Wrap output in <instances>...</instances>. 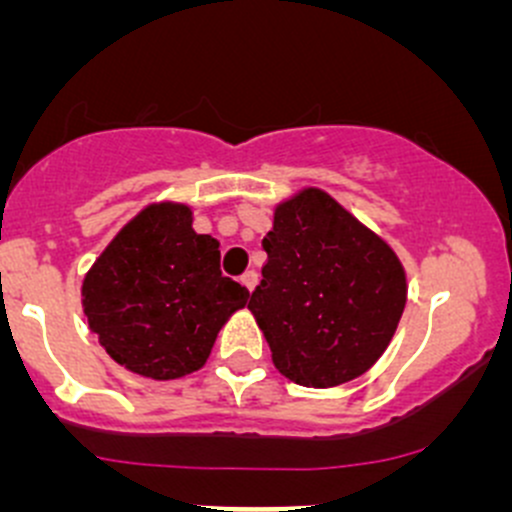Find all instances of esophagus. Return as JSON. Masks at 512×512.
<instances>
[{
	"mask_svg": "<svg viewBox=\"0 0 512 512\" xmlns=\"http://www.w3.org/2000/svg\"><path fill=\"white\" fill-rule=\"evenodd\" d=\"M257 280H260V275H257L255 270H247V272H242V285H245L247 289H255V285H257Z\"/></svg>",
	"mask_w": 512,
	"mask_h": 512,
	"instance_id": "1",
	"label": "esophagus"
}]
</instances>
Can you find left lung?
I'll return each mask as SVG.
<instances>
[{
    "label": "left lung",
    "instance_id": "obj_1",
    "mask_svg": "<svg viewBox=\"0 0 512 512\" xmlns=\"http://www.w3.org/2000/svg\"><path fill=\"white\" fill-rule=\"evenodd\" d=\"M250 309L277 369L299 386L352 381L389 347L406 304L399 257L322 190L275 210Z\"/></svg>",
    "mask_w": 512,
    "mask_h": 512
}]
</instances>
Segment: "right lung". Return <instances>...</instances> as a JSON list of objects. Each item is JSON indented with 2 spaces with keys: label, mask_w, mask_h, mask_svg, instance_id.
Segmentation results:
<instances>
[{
  "label": "right lung",
  "mask_w": 512,
  "mask_h": 512,
  "mask_svg": "<svg viewBox=\"0 0 512 512\" xmlns=\"http://www.w3.org/2000/svg\"><path fill=\"white\" fill-rule=\"evenodd\" d=\"M84 312L101 347L151 379L198 371L247 287L220 272L218 240L193 230L185 205H148L84 280Z\"/></svg>",
  "instance_id": "obj_1"
}]
</instances>
